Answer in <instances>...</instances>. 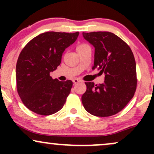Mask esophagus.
<instances>
[{
    "mask_svg": "<svg viewBox=\"0 0 154 154\" xmlns=\"http://www.w3.org/2000/svg\"><path fill=\"white\" fill-rule=\"evenodd\" d=\"M82 82V80H81L80 79L77 78V79H73V82L74 83H77V82Z\"/></svg>",
    "mask_w": 154,
    "mask_h": 154,
    "instance_id": "1",
    "label": "esophagus"
}]
</instances>
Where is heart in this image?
Returning <instances> with one entry per match:
<instances>
[{
    "label": "heart",
    "instance_id": "1",
    "mask_svg": "<svg viewBox=\"0 0 154 154\" xmlns=\"http://www.w3.org/2000/svg\"><path fill=\"white\" fill-rule=\"evenodd\" d=\"M85 46H88V45L86 44H81V45H79L77 47V49H79V48H84Z\"/></svg>",
    "mask_w": 154,
    "mask_h": 154
}]
</instances>
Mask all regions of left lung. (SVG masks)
<instances>
[{
	"label": "left lung",
	"mask_w": 154,
	"mask_h": 154,
	"mask_svg": "<svg viewBox=\"0 0 154 154\" xmlns=\"http://www.w3.org/2000/svg\"><path fill=\"white\" fill-rule=\"evenodd\" d=\"M82 36L95 48L93 69L98 68L105 76L103 84L85 82L83 106L92 115H114L135 94L137 77L134 55L128 44L112 32H82Z\"/></svg>",
	"instance_id": "8db88e82"
}]
</instances>
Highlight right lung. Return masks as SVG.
<instances>
[{"label": "right lung", "instance_id": "1", "mask_svg": "<svg viewBox=\"0 0 154 154\" xmlns=\"http://www.w3.org/2000/svg\"><path fill=\"white\" fill-rule=\"evenodd\" d=\"M79 33L46 32L31 40L20 53L16 66L17 91L30 111L51 115L62 109L72 82L54 79L50 73L60 65L63 51Z\"/></svg>", "mask_w": 154, "mask_h": 154}]
</instances>
